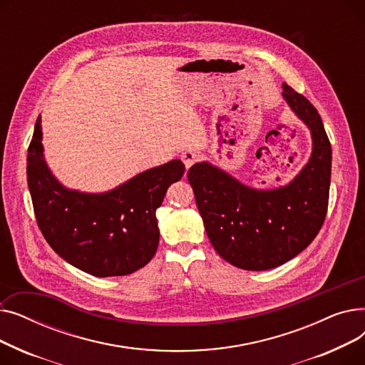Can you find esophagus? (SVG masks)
I'll return each instance as SVG.
<instances>
[{
    "label": "esophagus",
    "instance_id": "esophagus-1",
    "mask_svg": "<svg viewBox=\"0 0 365 365\" xmlns=\"http://www.w3.org/2000/svg\"><path fill=\"white\" fill-rule=\"evenodd\" d=\"M198 160H200V155L195 150H185L183 155H182V161H183L186 168L192 167Z\"/></svg>",
    "mask_w": 365,
    "mask_h": 365
}]
</instances>
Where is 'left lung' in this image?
I'll return each mask as SVG.
<instances>
[{
  "label": "left lung",
  "mask_w": 365,
  "mask_h": 365,
  "mask_svg": "<svg viewBox=\"0 0 365 365\" xmlns=\"http://www.w3.org/2000/svg\"><path fill=\"white\" fill-rule=\"evenodd\" d=\"M285 102L311 128L309 163L287 186L248 187L210 163L187 171L205 232L226 262L245 271H266L292 260L318 235L329 207L331 145L315 106L282 84Z\"/></svg>",
  "instance_id": "left-lung-1"
}]
</instances>
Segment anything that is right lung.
Returning <instances> with one entry per match:
<instances>
[{
    "instance_id": "1",
    "label": "right lung",
    "mask_w": 365,
    "mask_h": 365,
    "mask_svg": "<svg viewBox=\"0 0 365 365\" xmlns=\"http://www.w3.org/2000/svg\"><path fill=\"white\" fill-rule=\"evenodd\" d=\"M41 115L28 148L26 176L36 223L63 260L94 277H121L155 255L160 229L155 212L185 164L173 160L146 170L105 194L63 187L43 155Z\"/></svg>"
}]
</instances>
